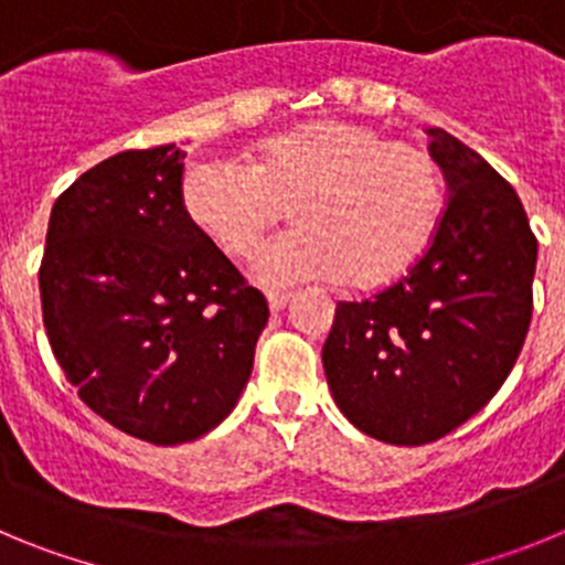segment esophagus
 <instances>
[{
	"label": "esophagus",
	"mask_w": 565,
	"mask_h": 565,
	"mask_svg": "<svg viewBox=\"0 0 565 565\" xmlns=\"http://www.w3.org/2000/svg\"><path fill=\"white\" fill-rule=\"evenodd\" d=\"M266 299H268V308H271V311H282V308L291 302V294H288V291H268Z\"/></svg>",
	"instance_id": "34e87169"
}]
</instances>
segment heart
<instances>
[{
    "instance_id": "b5f03b06",
    "label": "heart",
    "mask_w": 565,
    "mask_h": 565,
    "mask_svg": "<svg viewBox=\"0 0 565 565\" xmlns=\"http://www.w3.org/2000/svg\"><path fill=\"white\" fill-rule=\"evenodd\" d=\"M181 206L226 254H246L288 206L294 228L252 254L254 279L294 286L339 279L373 288L424 252L444 209L430 152L342 118L259 141L246 158H209L183 172Z\"/></svg>"
}]
</instances>
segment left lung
Listing matches in <instances>:
<instances>
[{"instance_id": "1", "label": "left lung", "mask_w": 565, "mask_h": 565, "mask_svg": "<svg viewBox=\"0 0 565 565\" xmlns=\"http://www.w3.org/2000/svg\"><path fill=\"white\" fill-rule=\"evenodd\" d=\"M450 201L407 277L339 302L322 348L328 387L364 436L418 447L501 391L532 319L537 239L515 189L456 135L430 127Z\"/></svg>"}]
</instances>
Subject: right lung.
<instances>
[{
	"label": "right lung",
	"instance_id": "add662e5",
	"mask_svg": "<svg viewBox=\"0 0 565 565\" xmlns=\"http://www.w3.org/2000/svg\"><path fill=\"white\" fill-rule=\"evenodd\" d=\"M186 152H118L53 203L39 291L50 348L89 411L186 444L234 411L268 302L181 206Z\"/></svg>",
	"mask_w": 565,
	"mask_h": 565
}]
</instances>
